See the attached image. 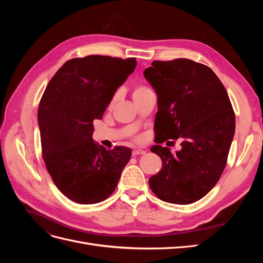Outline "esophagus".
Returning <instances> with one entry per match:
<instances>
[{
    "instance_id": "1",
    "label": "esophagus",
    "mask_w": 263,
    "mask_h": 263,
    "mask_svg": "<svg viewBox=\"0 0 263 263\" xmlns=\"http://www.w3.org/2000/svg\"><path fill=\"white\" fill-rule=\"evenodd\" d=\"M146 151L141 149H134L133 150V156H138V155H145Z\"/></svg>"
}]
</instances>
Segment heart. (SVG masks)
<instances>
[{
	"label": "heart",
	"mask_w": 263,
	"mask_h": 263,
	"mask_svg": "<svg viewBox=\"0 0 263 263\" xmlns=\"http://www.w3.org/2000/svg\"><path fill=\"white\" fill-rule=\"evenodd\" d=\"M147 91H149V89H147V87H145V86H137V87H135V90H134V92H133V99L139 97V95L144 94V93L147 92ZM115 100H116V97L114 98V100H113V102H112V104L115 102Z\"/></svg>",
	"instance_id": "1"
}]
</instances>
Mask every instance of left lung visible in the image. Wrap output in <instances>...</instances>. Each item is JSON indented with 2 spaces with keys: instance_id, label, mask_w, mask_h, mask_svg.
I'll return each instance as SVG.
<instances>
[{
  "instance_id": "left-lung-1",
  "label": "left lung",
  "mask_w": 263,
  "mask_h": 263,
  "mask_svg": "<svg viewBox=\"0 0 263 263\" xmlns=\"http://www.w3.org/2000/svg\"><path fill=\"white\" fill-rule=\"evenodd\" d=\"M144 76L158 97V145L150 150L162 160L149 186L164 202L194 203L210 192L225 169L235 135L232 103L213 70L193 60L154 61ZM178 138L182 142L176 154L158 145L165 141L170 145Z\"/></svg>"
}]
</instances>
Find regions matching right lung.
Instances as JSON below:
<instances>
[{"instance_id": "right-lung-1", "label": "right lung", "mask_w": 263, "mask_h": 263, "mask_svg": "<svg viewBox=\"0 0 263 263\" xmlns=\"http://www.w3.org/2000/svg\"><path fill=\"white\" fill-rule=\"evenodd\" d=\"M136 65V58L99 54L70 59L46 87L38 107L43 158L55 186L71 201H104L129 161V148L106 150L92 135L93 121L103 117Z\"/></svg>"}]
</instances>
